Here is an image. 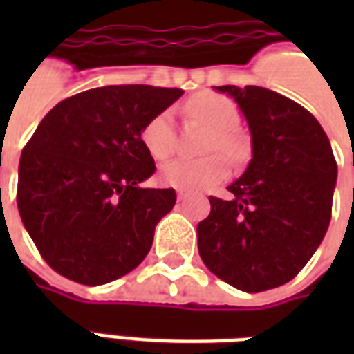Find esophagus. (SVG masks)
<instances>
[{"mask_svg":"<svg viewBox=\"0 0 354 354\" xmlns=\"http://www.w3.org/2000/svg\"><path fill=\"white\" fill-rule=\"evenodd\" d=\"M184 199H187V193L178 192V201H184Z\"/></svg>","mask_w":354,"mask_h":354,"instance_id":"34e87169","label":"esophagus"}]
</instances>
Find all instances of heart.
<instances>
[{
    "mask_svg": "<svg viewBox=\"0 0 354 354\" xmlns=\"http://www.w3.org/2000/svg\"><path fill=\"white\" fill-rule=\"evenodd\" d=\"M189 115L208 124L212 132L207 136L205 151H222L231 159H239L243 146L233 127L239 121V109L235 102L227 96L212 93H203L193 96L187 102ZM142 142L147 153L157 161H162L176 149V127L170 109L151 117L142 129ZM230 174V162L220 153L207 155L201 159H174L162 165L159 170V180L167 187L180 192H205L223 182Z\"/></svg>",
    "mask_w": 354,
    "mask_h": 354,
    "instance_id": "obj_1",
    "label": "heart"
}]
</instances>
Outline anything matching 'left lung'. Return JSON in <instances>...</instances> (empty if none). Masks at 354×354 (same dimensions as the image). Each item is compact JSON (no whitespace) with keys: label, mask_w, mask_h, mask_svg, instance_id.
<instances>
[{"label":"left lung","mask_w":354,"mask_h":354,"mask_svg":"<svg viewBox=\"0 0 354 354\" xmlns=\"http://www.w3.org/2000/svg\"><path fill=\"white\" fill-rule=\"evenodd\" d=\"M237 102L252 136V159L210 197L199 222V254L222 281L263 292L292 281L311 260L332 218L335 165L320 123L297 102L263 87H216Z\"/></svg>","instance_id":"1"}]
</instances>
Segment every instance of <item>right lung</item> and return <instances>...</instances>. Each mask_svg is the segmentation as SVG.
Here are the masks:
<instances>
[{
  "label": "right lung",
  "instance_id": "obj_1",
  "mask_svg": "<svg viewBox=\"0 0 354 354\" xmlns=\"http://www.w3.org/2000/svg\"><path fill=\"white\" fill-rule=\"evenodd\" d=\"M182 94L109 85L73 94L43 117L20 155L17 205L58 274L98 286L146 258L176 192L140 187L155 172L142 129Z\"/></svg>",
  "mask_w": 354,
  "mask_h": 354
}]
</instances>
